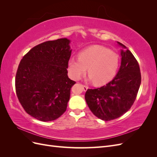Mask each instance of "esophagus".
I'll return each instance as SVG.
<instances>
[{"label":"esophagus","instance_id":"34e87169","mask_svg":"<svg viewBox=\"0 0 157 157\" xmlns=\"http://www.w3.org/2000/svg\"><path fill=\"white\" fill-rule=\"evenodd\" d=\"M82 88H83V90L84 92H86V90H88V87L87 86H86V85H82Z\"/></svg>","mask_w":157,"mask_h":157}]
</instances>
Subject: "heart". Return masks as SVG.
Here are the masks:
<instances>
[{
    "mask_svg": "<svg viewBox=\"0 0 157 157\" xmlns=\"http://www.w3.org/2000/svg\"><path fill=\"white\" fill-rule=\"evenodd\" d=\"M120 65V58L115 52L105 47L94 45L82 50L78 59L69 61V73L74 80H78L86 73L96 85H103L115 77Z\"/></svg>",
    "mask_w": 157,
    "mask_h": 157,
    "instance_id": "b5f03b06",
    "label": "heart"
}]
</instances>
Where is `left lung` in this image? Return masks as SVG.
Segmentation results:
<instances>
[{
  "instance_id": "left-lung-1",
  "label": "left lung",
  "mask_w": 157,
  "mask_h": 157,
  "mask_svg": "<svg viewBox=\"0 0 157 157\" xmlns=\"http://www.w3.org/2000/svg\"><path fill=\"white\" fill-rule=\"evenodd\" d=\"M117 42L126 48L121 42ZM121 56V65L116 77L105 86L88 89L85 94L90 111L105 121L116 119L129 110L141 84L140 66L134 55L129 50H122Z\"/></svg>"
}]
</instances>
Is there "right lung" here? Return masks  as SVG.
Listing matches in <instances>:
<instances>
[{
  "label": "right lung",
  "instance_id": "obj_1",
  "mask_svg": "<svg viewBox=\"0 0 157 157\" xmlns=\"http://www.w3.org/2000/svg\"><path fill=\"white\" fill-rule=\"evenodd\" d=\"M70 40L59 39L33 47L23 57L16 75L18 100L27 113L40 121L58 118L67 109L71 88L67 76Z\"/></svg>",
  "mask_w": 157,
  "mask_h": 157
}]
</instances>
